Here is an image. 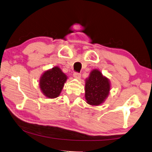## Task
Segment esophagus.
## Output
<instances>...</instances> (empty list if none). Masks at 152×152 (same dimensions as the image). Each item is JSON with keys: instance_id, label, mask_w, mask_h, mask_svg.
<instances>
[{"instance_id": "34e87169", "label": "esophagus", "mask_w": 152, "mask_h": 152, "mask_svg": "<svg viewBox=\"0 0 152 152\" xmlns=\"http://www.w3.org/2000/svg\"><path fill=\"white\" fill-rule=\"evenodd\" d=\"M73 76H74V77L75 78H80L81 74H80V73L77 72H74Z\"/></svg>"}]
</instances>
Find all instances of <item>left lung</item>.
Returning a JSON list of instances; mask_svg holds the SVG:
<instances>
[{
  "label": "left lung",
  "mask_w": 152,
  "mask_h": 152,
  "mask_svg": "<svg viewBox=\"0 0 152 152\" xmlns=\"http://www.w3.org/2000/svg\"><path fill=\"white\" fill-rule=\"evenodd\" d=\"M110 85L108 79L100 71L94 70L86 80L85 98L87 103L94 106L102 104L109 94Z\"/></svg>",
  "instance_id": "1"
}]
</instances>
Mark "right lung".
Returning a JSON list of instances; mask_svg holds the SVG:
<instances>
[{"label": "right lung", "mask_w": 152, "mask_h": 152, "mask_svg": "<svg viewBox=\"0 0 152 152\" xmlns=\"http://www.w3.org/2000/svg\"><path fill=\"white\" fill-rule=\"evenodd\" d=\"M67 77L58 67L46 71L40 80V88L49 98H57L64 86Z\"/></svg>", "instance_id": "add662e5"}]
</instances>
